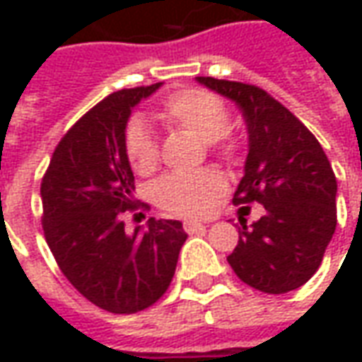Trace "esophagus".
I'll return each instance as SVG.
<instances>
[{
	"instance_id": "esophagus-1",
	"label": "esophagus",
	"mask_w": 362,
	"mask_h": 362,
	"mask_svg": "<svg viewBox=\"0 0 362 362\" xmlns=\"http://www.w3.org/2000/svg\"><path fill=\"white\" fill-rule=\"evenodd\" d=\"M205 225L204 223H199V221H184V230L189 233V235H194L197 230H204Z\"/></svg>"
}]
</instances>
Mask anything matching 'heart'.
<instances>
[{"instance_id":"obj_1","label":"heart","mask_w":362,"mask_h":362,"mask_svg":"<svg viewBox=\"0 0 362 362\" xmlns=\"http://www.w3.org/2000/svg\"><path fill=\"white\" fill-rule=\"evenodd\" d=\"M157 119L168 129H178L205 141L225 163H236L240 141L227 126L225 103L204 89H182L166 96L158 106ZM126 157L134 173L149 176L158 166V143L141 122H132L124 139ZM227 189L217 170L194 174H166L155 184L153 196L158 207L182 217H202Z\"/></svg>"}]
</instances>
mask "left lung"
<instances>
[{"label":"left lung","mask_w":362,"mask_h":362,"mask_svg":"<svg viewBox=\"0 0 362 362\" xmlns=\"http://www.w3.org/2000/svg\"><path fill=\"white\" fill-rule=\"evenodd\" d=\"M197 81L235 100L246 119L250 149L233 197L264 205L250 227L240 217L238 244L227 262L238 279L267 295L295 291L316 273L337 225L334 168L318 139L267 90L215 77Z\"/></svg>","instance_id":"1"}]
</instances>
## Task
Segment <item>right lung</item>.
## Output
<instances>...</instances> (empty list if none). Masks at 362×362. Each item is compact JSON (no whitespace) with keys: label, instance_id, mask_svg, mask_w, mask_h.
Masks as SVG:
<instances>
[{"label":"right lung","instance_id":"add662e5","mask_svg":"<svg viewBox=\"0 0 362 362\" xmlns=\"http://www.w3.org/2000/svg\"><path fill=\"white\" fill-rule=\"evenodd\" d=\"M158 87L116 90L83 114L59 139L40 184L42 230L56 264L89 303L112 314L157 303L188 238L180 221L151 217L134 235L124 223L126 213L149 207L134 199L127 118Z\"/></svg>","mask_w":362,"mask_h":362}]
</instances>
